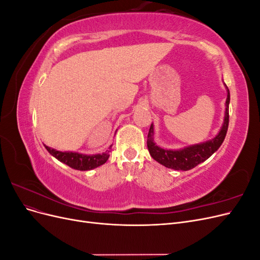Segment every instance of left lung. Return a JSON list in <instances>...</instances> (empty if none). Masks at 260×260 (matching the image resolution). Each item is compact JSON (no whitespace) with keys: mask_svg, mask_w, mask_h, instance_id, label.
Listing matches in <instances>:
<instances>
[{"mask_svg":"<svg viewBox=\"0 0 260 260\" xmlns=\"http://www.w3.org/2000/svg\"><path fill=\"white\" fill-rule=\"evenodd\" d=\"M228 89V86H226ZM229 103H230V92L228 89V98L225 102V115L222 128L218 133V136L207 142L201 144H195L188 146L179 151H171V149L160 148L154 143V128L151 124L147 135V148L153 158L164 165L165 167L175 170H190L198 166L199 164L205 161L207 158L214 154L222 144L225 138L228 125H229Z\"/></svg>","mask_w":260,"mask_h":260,"instance_id":"1","label":"left lung"}]
</instances>
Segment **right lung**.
<instances>
[{
  "instance_id": "1",
  "label": "right lung",
  "mask_w": 260,
  "mask_h": 260,
  "mask_svg": "<svg viewBox=\"0 0 260 260\" xmlns=\"http://www.w3.org/2000/svg\"><path fill=\"white\" fill-rule=\"evenodd\" d=\"M112 146H109L111 148ZM45 148L48 149V152L53 155L55 158H57L59 161L68 165L69 167H72L77 170H91L96 168L101 165H103L107 161L109 157V151H106L103 154H96V155H82L73 152H59L56 149L51 148L45 145Z\"/></svg>"
}]
</instances>
